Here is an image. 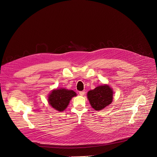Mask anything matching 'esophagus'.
<instances>
[{
    "label": "esophagus",
    "mask_w": 157,
    "mask_h": 157,
    "mask_svg": "<svg viewBox=\"0 0 157 157\" xmlns=\"http://www.w3.org/2000/svg\"><path fill=\"white\" fill-rule=\"evenodd\" d=\"M79 93V94H80L81 96H84V95L85 92H84V91H80Z\"/></svg>",
    "instance_id": "esophagus-1"
}]
</instances>
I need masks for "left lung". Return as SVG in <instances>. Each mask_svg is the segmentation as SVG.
Returning a JSON list of instances; mask_svg holds the SVG:
<instances>
[{
    "mask_svg": "<svg viewBox=\"0 0 157 157\" xmlns=\"http://www.w3.org/2000/svg\"><path fill=\"white\" fill-rule=\"evenodd\" d=\"M113 89L108 84L99 85L87 92V97L91 107L96 110H101L113 101Z\"/></svg>",
    "mask_w": 157,
    "mask_h": 157,
    "instance_id": "left-lung-1",
    "label": "left lung"
}]
</instances>
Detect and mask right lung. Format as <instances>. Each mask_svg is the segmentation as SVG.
Instances as JSON below:
<instances>
[{"label": "right lung", "instance_id": "1", "mask_svg": "<svg viewBox=\"0 0 157 157\" xmlns=\"http://www.w3.org/2000/svg\"><path fill=\"white\" fill-rule=\"evenodd\" d=\"M76 93L73 90L61 87L53 89L48 96V104L55 110L59 112L64 110L71 99L76 96Z\"/></svg>", "mask_w": 157, "mask_h": 157}]
</instances>
